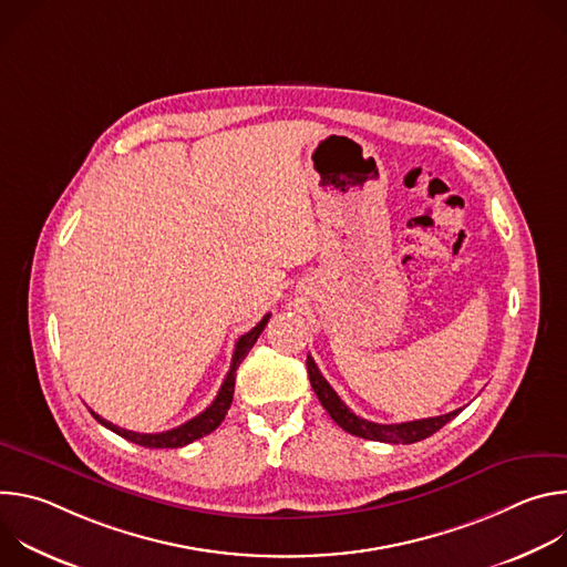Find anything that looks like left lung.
Masks as SVG:
<instances>
[{
    "label": "left lung",
    "instance_id": "8db88e82",
    "mask_svg": "<svg viewBox=\"0 0 567 567\" xmlns=\"http://www.w3.org/2000/svg\"><path fill=\"white\" fill-rule=\"evenodd\" d=\"M307 372H309V381L311 388L318 396V401L322 403V409L330 413V417L350 435L363 437V440H374V442H388V444H413V442H422L426 437H431L433 433H437L446 422H451L460 411L440 415V417H429V420H415V422H401V424H374L368 422L359 415H354L346 403L341 401V396L334 392V388L328 383V379L320 374L318 365L313 363V359L307 354Z\"/></svg>",
    "mask_w": 567,
    "mask_h": 567
}]
</instances>
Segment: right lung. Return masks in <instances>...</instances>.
I'll return each instance as SVG.
<instances>
[{
  "label": "right lung",
  "instance_id": "right-lung-1",
  "mask_svg": "<svg viewBox=\"0 0 567 567\" xmlns=\"http://www.w3.org/2000/svg\"><path fill=\"white\" fill-rule=\"evenodd\" d=\"M269 318H271V313H267L251 332L241 334V337L237 339L235 350H233V359H230V370L226 372V379H224V383H221L217 396L213 399V403H210V406H208L204 413H199V415L193 417L190 422H186V424H182V426H177V429H173V431H166V433H134V431H125V429H121V426H116V424L103 420V417L96 415L94 411H92V415H94L105 429L114 431L116 435H121V437H125V440H130V442H134V444H138V446H145V449H179V446H186V444H190V442H195V440H199V437L213 433V431L224 422V417H226V413H228V409H230L233 390H235V372H237L239 363L245 361V357L249 354V350L256 346L258 337H260L262 330L267 328Z\"/></svg>",
  "mask_w": 567,
  "mask_h": 567
}]
</instances>
